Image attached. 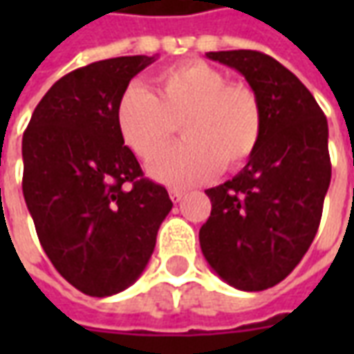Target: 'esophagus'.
I'll list each match as a JSON object with an SVG mask.
<instances>
[{
	"mask_svg": "<svg viewBox=\"0 0 354 354\" xmlns=\"http://www.w3.org/2000/svg\"><path fill=\"white\" fill-rule=\"evenodd\" d=\"M169 195H170V199L174 201V203H178V201H182V197L185 195V192L184 189H176V187H174V189H170Z\"/></svg>",
	"mask_w": 354,
	"mask_h": 354,
	"instance_id": "34e87169",
	"label": "esophagus"
}]
</instances>
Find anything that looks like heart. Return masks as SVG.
<instances>
[{
  "instance_id": "b5f03b06",
  "label": "heart",
  "mask_w": 354,
  "mask_h": 354,
  "mask_svg": "<svg viewBox=\"0 0 354 354\" xmlns=\"http://www.w3.org/2000/svg\"><path fill=\"white\" fill-rule=\"evenodd\" d=\"M155 93L132 83L117 102V131L142 161H151L180 124L186 140L155 160L149 172L169 185L207 180L220 167L237 169L256 151L261 104L245 83H227L218 68L192 60L162 70Z\"/></svg>"
}]
</instances>
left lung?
Here are the masks:
<instances>
[{
    "label": "left lung",
    "mask_w": 354,
    "mask_h": 354,
    "mask_svg": "<svg viewBox=\"0 0 354 354\" xmlns=\"http://www.w3.org/2000/svg\"><path fill=\"white\" fill-rule=\"evenodd\" d=\"M207 58L245 77L261 104L263 131L245 169L205 192L212 212L199 231L201 250L230 286L260 292L286 279L317 235L332 178L328 121L274 58L245 49Z\"/></svg>",
    "instance_id": "1"
}]
</instances>
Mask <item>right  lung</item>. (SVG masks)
<instances>
[{"label":"right lung","instance_id":"obj_1","mask_svg":"<svg viewBox=\"0 0 354 354\" xmlns=\"http://www.w3.org/2000/svg\"><path fill=\"white\" fill-rule=\"evenodd\" d=\"M157 55L93 62L58 80L22 136V193L43 250L93 297L136 282L172 208L117 131V102Z\"/></svg>","mask_w":354,"mask_h":354}]
</instances>
